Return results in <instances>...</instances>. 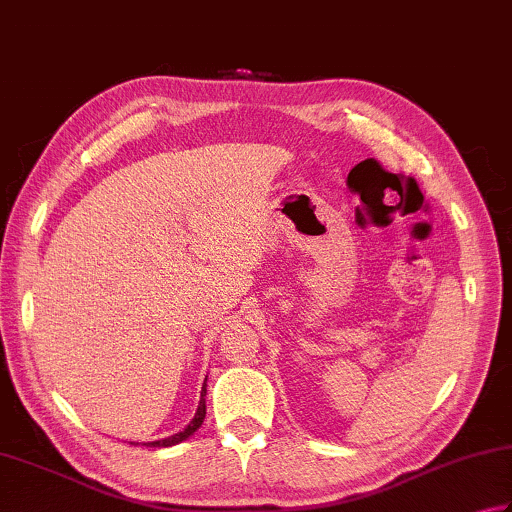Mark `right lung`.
Wrapping results in <instances>:
<instances>
[{
  "label": "right lung",
  "instance_id": "1",
  "mask_svg": "<svg viewBox=\"0 0 512 512\" xmlns=\"http://www.w3.org/2000/svg\"><path fill=\"white\" fill-rule=\"evenodd\" d=\"M205 394H207V379L205 383H202V392H200V403H198V410L194 414V419H191L185 428H182L180 432H176V435L171 437H165V439H158V441H149L144 443V446L149 448H169V446H176V443L189 439L194 432L202 426V421H205V414H207V406H205ZM133 443V441H131Z\"/></svg>",
  "mask_w": 512,
  "mask_h": 512
}]
</instances>
